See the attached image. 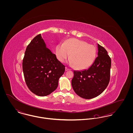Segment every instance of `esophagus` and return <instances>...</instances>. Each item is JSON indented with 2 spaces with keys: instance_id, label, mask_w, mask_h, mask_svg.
I'll return each mask as SVG.
<instances>
[{
  "instance_id": "34e87169",
  "label": "esophagus",
  "mask_w": 133,
  "mask_h": 133,
  "mask_svg": "<svg viewBox=\"0 0 133 133\" xmlns=\"http://www.w3.org/2000/svg\"><path fill=\"white\" fill-rule=\"evenodd\" d=\"M65 71H68V70H70V69L69 68H67V67H65Z\"/></svg>"
}]
</instances>
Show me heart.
Masks as SVG:
<instances>
[{"mask_svg": "<svg viewBox=\"0 0 133 133\" xmlns=\"http://www.w3.org/2000/svg\"><path fill=\"white\" fill-rule=\"evenodd\" d=\"M71 54L70 64L79 70L89 68L94 62L96 49L86 41L72 38L66 40L64 44L60 43L56 48V55L60 62H63Z\"/></svg>", "mask_w": 133, "mask_h": 133, "instance_id": "obj_1", "label": "heart"}]
</instances>
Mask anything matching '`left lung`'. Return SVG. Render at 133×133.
Listing matches in <instances>:
<instances>
[{"label":"left lung","mask_w":133,"mask_h":133,"mask_svg":"<svg viewBox=\"0 0 133 133\" xmlns=\"http://www.w3.org/2000/svg\"><path fill=\"white\" fill-rule=\"evenodd\" d=\"M98 57L87 70L74 71L72 85L80 97L92 99L101 94L108 87L110 80L111 59L107 51L98 44Z\"/></svg>","instance_id":"1"}]
</instances>
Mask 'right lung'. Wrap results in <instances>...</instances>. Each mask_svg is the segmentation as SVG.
<instances>
[{"mask_svg":"<svg viewBox=\"0 0 133 133\" xmlns=\"http://www.w3.org/2000/svg\"><path fill=\"white\" fill-rule=\"evenodd\" d=\"M22 70L29 90L35 95L45 96L57 89L59 79L65 71V66L46 46L40 34L26 47Z\"/></svg>","mask_w":133,"mask_h":133,"instance_id":"obj_1","label":"right lung"}]
</instances>
